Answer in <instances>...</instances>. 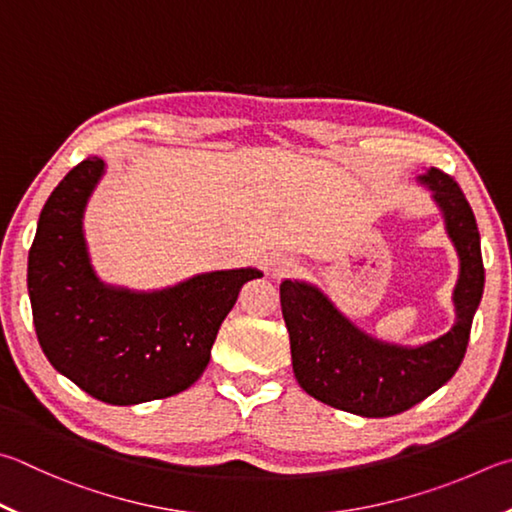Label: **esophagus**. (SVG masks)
<instances>
[{"mask_svg": "<svg viewBox=\"0 0 512 512\" xmlns=\"http://www.w3.org/2000/svg\"><path fill=\"white\" fill-rule=\"evenodd\" d=\"M297 262L291 257H277L275 262L271 264V277L273 280H284L288 275H295L297 273Z\"/></svg>", "mask_w": 512, "mask_h": 512, "instance_id": "esophagus-1", "label": "esophagus"}]
</instances>
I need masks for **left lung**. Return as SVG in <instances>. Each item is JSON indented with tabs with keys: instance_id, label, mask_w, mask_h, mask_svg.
I'll return each mask as SVG.
<instances>
[{
	"instance_id": "8db88e82",
	"label": "left lung",
	"mask_w": 512,
	"mask_h": 512,
	"mask_svg": "<svg viewBox=\"0 0 512 512\" xmlns=\"http://www.w3.org/2000/svg\"><path fill=\"white\" fill-rule=\"evenodd\" d=\"M416 183L430 192L459 257L452 288L454 324L443 336L423 345L380 340L351 322L320 286L306 280L280 284L293 374L306 394L336 410L365 418L401 414L448 383L466 356L483 295L477 221L448 174L430 167L416 176Z\"/></svg>"
}]
</instances>
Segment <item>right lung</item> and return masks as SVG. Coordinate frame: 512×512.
<instances>
[{
  "label": "right lung",
  "mask_w": 512,
  "mask_h": 512,
  "mask_svg": "<svg viewBox=\"0 0 512 512\" xmlns=\"http://www.w3.org/2000/svg\"><path fill=\"white\" fill-rule=\"evenodd\" d=\"M107 172L82 161L46 199L29 250V297L44 356L82 392L109 405L167 398L197 383L241 286L264 273L228 268L136 291L102 282L85 212Z\"/></svg>",
  "instance_id": "add662e5"
}]
</instances>
